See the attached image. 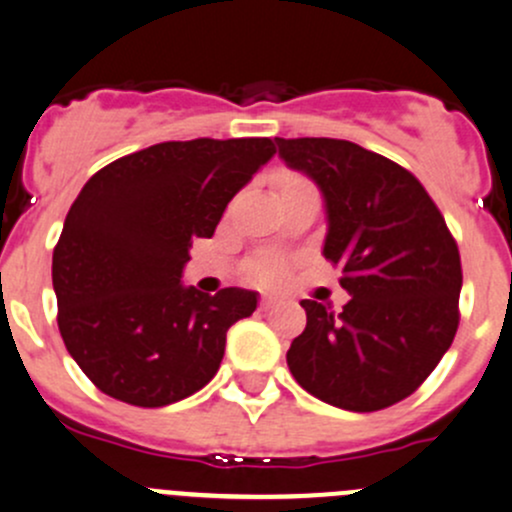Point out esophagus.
<instances>
[{"label":"esophagus","instance_id":"34e87169","mask_svg":"<svg viewBox=\"0 0 512 512\" xmlns=\"http://www.w3.org/2000/svg\"><path fill=\"white\" fill-rule=\"evenodd\" d=\"M272 307H275V299H272V297H262L260 299V309H262V312H267V309H272Z\"/></svg>","mask_w":512,"mask_h":512}]
</instances>
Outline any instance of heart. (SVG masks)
<instances>
[{"label":"heart","mask_w":512,"mask_h":512,"mask_svg":"<svg viewBox=\"0 0 512 512\" xmlns=\"http://www.w3.org/2000/svg\"><path fill=\"white\" fill-rule=\"evenodd\" d=\"M272 185H275L280 198L289 193H299V190H317L307 175L287 168L277 170V173L272 175ZM285 275V260H280V257L275 255H257L255 260H250V265H247V277H250L252 282H257V285H277V282H282Z\"/></svg>","instance_id":"1"}]
</instances>
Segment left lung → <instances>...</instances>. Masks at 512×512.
<instances>
[{"label": "left lung", "mask_w": 512, "mask_h": 512, "mask_svg": "<svg viewBox=\"0 0 512 512\" xmlns=\"http://www.w3.org/2000/svg\"><path fill=\"white\" fill-rule=\"evenodd\" d=\"M327 200L324 257L352 294L342 312L304 299L307 327L287 366L347 411L389 409L428 379L456 337L463 270L456 237L404 165L337 138H275Z\"/></svg>", "instance_id": "1"}]
</instances>
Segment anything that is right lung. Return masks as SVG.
I'll list each match as a JSON object with an SVG mask.
<instances>
[{
  "mask_svg": "<svg viewBox=\"0 0 512 512\" xmlns=\"http://www.w3.org/2000/svg\"><path fill=\"white\" fill-rule=\"evenodd\" d=\"M275 156L270 138L168 141L91 175L51 260L61 339L96 389L158 409L203 389L227 329L257 294L180 285L195 237H213L232 195Z\"/></svg>",
  "mask_w": 512,
  "mask_h": 512,
  "instance_id": "add662e5",
  "label": "right lung"
}]
</instances>
